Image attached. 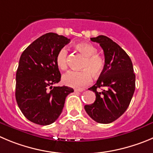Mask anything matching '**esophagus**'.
I'll use <instances>...</instances> for the list:
<instances>
[{
    "instance_id": "esophagus-1",
    "label": "esophagus",
    "mask_w": 153,
    "mask_h": 153,
    "mask_svg": "<svg viewBox=\"0 0 153 153\" xmlns=\"http://www.w3.org/2000/svg\"><path fill=\"white\" fill-rule=\"evenodd\" d=\"M85 90L84 89H75L74 90V91L75 92H82V91H84Z\"/></svg>"
}]
</instances>
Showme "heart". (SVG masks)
<instances>
[{"instance_id":"b5f03b06","label":"heart","mask_w":153,"mask_h":153,"mask_svg":"<svg viewBox=\"0 0 153 153\" xmlns=\"http://www.w3.org/2000/svg\"><path fill=\"white\" fill-rule=\"evenodd\" d=\"M75 48L85 56L81 64V71H69L62 76V81L69 87L81 88L91 83L92 75L95 77L100 75L105 68V59L97 53V48L90 43H80ZM56 63L61 70H65L68 66V51L62 48L58 51L56 56Z\"/></svg>"}]
</instances>
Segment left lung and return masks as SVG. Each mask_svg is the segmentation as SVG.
I'll return each mask as SVG.
<instances>
[{
	"label": "left lung",
	"instance_id": "1",
	"mask_svg": "<svg viewBox=\"0 0 153 153\" xmlns=\"http://www.w3.org/2000/svg\"><path fill=\"white\" fill-rule=\"evenodd\" d=\"M100 44L105 56V68L97 83L88 90L96 94V100L85 109L95 122L109 124L126 111L135 91V74L131 58L121 47L104 35L91 38ZM106 88L99 92L98 88Z\"/></svg>",
	"mask_w": 153,
	"mask_h": 153
}]
</instances>
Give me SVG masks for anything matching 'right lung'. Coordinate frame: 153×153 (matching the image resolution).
Segmentation results:
<instances>
[{"label": "right lung", "instance_id": "1", "mask_svg": "<svg viewBox=\"0 0 153 153\" xmlns=\"http://www.w3.org/2000/svg\"><path fill=\"white\" fill-rule=\"evenodd\" d=\"M69 41L50 32L33 41L21 55L16 75V100L30 122L40 125L53 123L62 112L65 97L74 91L66 86L53 87L61 78L56 56Z\"/></svg>", "mask_w": 153, "mask_h": 153}]
</instances>
